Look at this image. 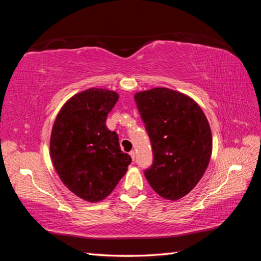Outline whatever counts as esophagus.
<instances>
[{"mask_svg":"<svg viewBox=\"0 0 261 261\" xmlns=\"http://www.w3.org/2000/svg\"><path fill=\"white\" fill-rule=\"evenodd\" d=\"M130 156H131V158H132V160H135V158H136V152H135V150H131V151H130Z\"/></svg>","mask_w":261,"mask_h":261,"instance_id":"34e87169","label":"esophagus"}]
</instances>
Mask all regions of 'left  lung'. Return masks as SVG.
Listing matches in <instances>:
<instances>
[{"mask_svg":"<svg viewBox=\"0 0 261 261\" xmlns=\"http://www.w3.org/2000/svg\"><path fill=\"white\" fill-rule=\"evenodd\" d=\"M135 101L153 153L146 178L159 196L177 201L197 185L208 166V121L193 98L166 87L138 92Z\"/></svg>","mask_w":261,"mask_h":261,"instance_id":"obj_1","label":"left lung"}]
</instances>
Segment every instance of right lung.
<instances>
[{
	"label": "right lung",
	"instance_id": "1",
	"mask_svg": "<svg viewBox=\"0 0 261 261\" xmlns=\"http://www.w3.org/2000/svg\"><path fill=\"white\" fill-rule=\"evenodd\" d=\"M118 99L114 91L88 88L63 105L53 125L50 157L56 173L71 193L91 203L108 197L131 163L116 132L105 124Z\"/></svg>",
	"mask_w": 261,
	"mask_h": 261
}]
</instances>
